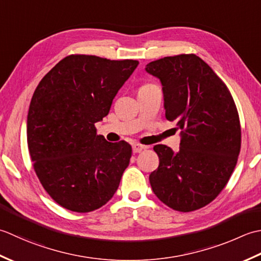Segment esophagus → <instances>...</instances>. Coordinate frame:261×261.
I'll return each mask as SVG.
<instances>
[{
	"label": "esophagus",
	"mask_w": 261,
	"mask_h": 261,
	"mask_svg": "<svg viewBox=\"0 0 261 261\" xmlns=\"http://www.w3.org/2000/svg\"><path fill=\"white\" fill-rule=\"evenodd\" d=\"M147 146H145V145H141V144H134L133 145V152L134 153H140V152H142L143 150H145Z\"/></svg>",
	"instance_id": "obj_1"
}]
</instances>
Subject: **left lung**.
I'll return each instance as SVG.
<instances>
[{
    "mask_svg": "<svg viewBox=\"0 0 261 261\" xmlns=\"http://www.w3.org/2000/svg\"><path fill=\"white\" fill-rule=\"evenodd\" d=\"M145 71L160 80L166 117L180 129V147L158 144L153 193L174 211L191 212L216 198L236 168L241 128L234 101L212 67L194 54L164 57Z\"/></svg>",
    "mask_w": 261,
    "mask_h": 261,
    "instance_id": "obj_1",
    "label": "left lung"
}]
</instances>
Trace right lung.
<instances>
[{
	"label": "right lung",
	"instance_id": "add662e5",
	"mask_svg": "<svg viewBox=\"0 0 261 261\" xmlns=\"http://www.w3.org/2000/svg\"><path fill=\"white\" fill-rule=\"evenodd\" d=\"M137 61L70 55L42 77L31 99L27 142L42 187L62 207L88 213L113 198L132 146L97 135Z\"/></svg>",
	"mask_w": 261,
	"mask_h": 261
}]
</instances>
